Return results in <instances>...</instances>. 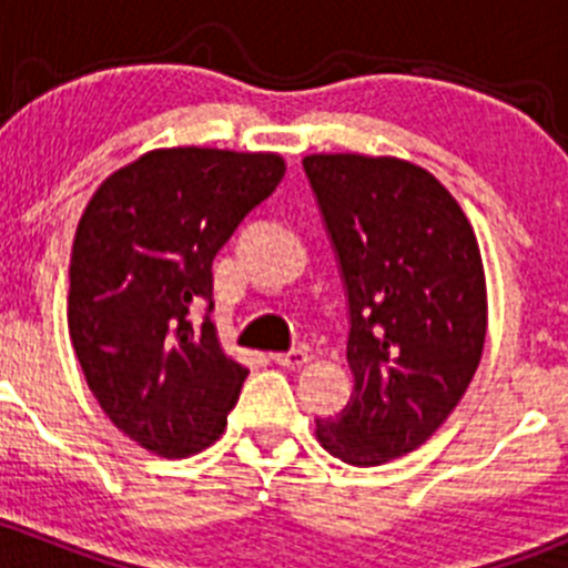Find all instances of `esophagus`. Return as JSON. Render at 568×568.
<instances>
[{
	"label": "esophagus",
	"mask_w": 568,
	"mask_h": 568,
	"mask_svg": "<svg viewBox=\"0 0 568 568\" xmlns=\"http://www.w3.org/2000/svg\"><path fill=\"white\" fill-rule=\"evenodd\" d=\"M272 359L277 365H283V368H302V365L311 359V354L305 352V348H294V352H280V354H272Z\"/></svg>",
	"instance_id": "1"
}]
</instances>
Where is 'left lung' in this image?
I'll return each instance as SVG.
<instances>
[{
    "instance_id": "1",
    "label": "left lung",
    "mask_w": 568,
    "mask_h": 568,
    "mask_svg": "<svg viewBox=\"0 0 568 568\" xmlns=\"http://www.w3.org/2000/svg\"><path fill=\"white\" fill-rule=\"evenodd\" d=\"M302 164L352 311V398L316 420V439L376 467L420 448L467 393L489 324L484 261L462 205L420 164L365 153Z\"/></svg>"
}]
</instances>
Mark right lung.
<instances>
[{"mask_svg":"<svg viewBox=\"0 0 568 568\" xmlns=\"http://www.w3.org/2000/svg\"><path fill=\"white\" fill-rule=\"evenodd\" d=\"M272 151L153 148L95 189L77 225L68 335L90 393L148 454L183 459L222 437L250 371L209 318L211 263L239 222L277 189Z\"/></svg>","mask_w":568,"mask_h":568,"instance_id":"1","label":"right lung"}]
</instances>
